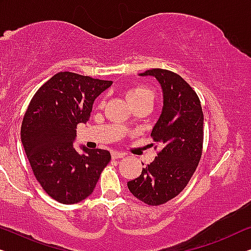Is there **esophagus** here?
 <instances>
[{
    "label": "esophagus",
    "mask_w": 251,
    "mask_h": 251,
    "mask_svg": "<svg viewBox=\"0 0 251 251\" xmlns=\"http://www.w3.org/2000/svg\"><path fill=\"white\" fill-rule=\"evenodd\" d=\"M124 156H125L124 153H121V152H117V151L111 152V158H113V159H122V158H124Z\"/></svg>",
    "instance_id": "34e87169"
}]
</instances>
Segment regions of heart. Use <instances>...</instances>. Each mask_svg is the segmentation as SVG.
<instances>
[{"instance_id":"heart-1","label":"heart","mask_w":251,"mask_h":251,"mask_svg":"<svg viewBox=\"0 0 251 251\" xmlns=\"http://www.w3.org/2000/svg\"><path fill=\"white\" fill-rule=\"evenodd\" d=\"M126 97L127 100L135 106L137 103L141 102H145V101H151L153 103L154 101V92L152 91L151 89H149L147 87H142V85H136V87H132L129 88L126 91ZM99 107L103 106V100H100L98 103Z\"/></svg>"}]
</instances>
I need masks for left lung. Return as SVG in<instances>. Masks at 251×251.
<instances>
[{
	"label": "left lung",
	"instance_id": "left-lung-1",
	"mask_svg": "<svg viewBox=\"0 0 251 251\" xmlns=\"http://www.w3.org/2000/svg\"><path fill=\"white\" fill-rule=\"evenodd\" d=\"M140 75L155 76L162 87L163 109L151 133L162 148L127 186L137 200L158 206L178 196L195 173L203 153L204 115L195 90L179 74L151 69Z\"/></svg>",
	"mask_w": 251,
	"mask_h": 251
}]
</instances>
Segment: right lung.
<instances>
[{
    "label": "right lung",
    "mask_w": 251,
    "mask_h": 251,
    "mask_svg": "<svg viewBox=\"0 0 251 251\" xmlns=\"http://www.w3.org/2000/svg\"><path fill=\"white\" fill-rule=\"evenodd\" d=\"M113 84L73 72H59L30 100L21 141L32 173L43 189L62 204L91 195L111 156L106 150L73 149L76 127L87 123L95 99Z\"/></svg>",
    "instance_id": "right-lung-1"
}]
</instances>
